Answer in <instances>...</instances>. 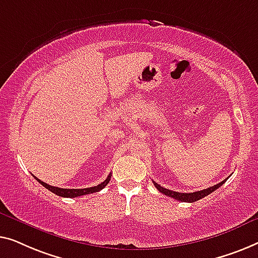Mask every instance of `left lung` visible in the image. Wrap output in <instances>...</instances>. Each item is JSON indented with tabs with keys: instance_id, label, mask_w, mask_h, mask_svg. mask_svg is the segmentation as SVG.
<instances>
[{
	"instance_id": "8db88e82",
	"label": "left lung",
	"mask_w": 258,
	"mask_h": 258,
	"mask_svg": "<svg viewBox=\"0 0 258 258\" xmlns=\"http://www.w3.org/2000/svg\"><path fill=\"white\" fill-rule=\"evenodd\" d=\"M227 179H228V177H227ZM227 179L223 180L222 182L215 184V186L209 187V188H207V189H203V190L194 191V193H179V191H173V190H170V189H166V188L161 187L160 184H158L157 182H155V181H153V183H154V186L157 187V189L159 191H161L162 194L167 195V197L173 198V199H175V200H177V201H182V202H195V201L200 200V199H202V198L207 197V195H209L210 193H213L214 190H216L217 188L221 187L224 182H226Z\"/></svg>"
}]
</instances>
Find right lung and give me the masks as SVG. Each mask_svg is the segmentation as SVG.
I'll use <instances>...</instances> for the list:
<instances>
[{
    "label": "right lung",
    "mask_w": 258,
    "mask_h": 258,
    "mask_svg": "<svg viewBox=\"0 0 258 258\" xmlns=\"http://www.w3.org/2000/svg\"><path fill=\"white\" fill-rule=\"evenodd\" d=\"M35 179L38 181L39 183L42 184L43 187H45L46 189H49L50 191H52L53 194L58 195V197H63V198H77V197H82V195H86V194H92V193H96V191H99L103 189V188L106 186V184L110 182V179H111V174L106 177V180L104 181V182H101L100 184H98V186H94V187H90V188H81V189H68V188H58V187H53V186H50V184L43 182L42 180L37 179V177L35 176Z\"/></svg>",
    "instance_id": "1"
}]
</instances>
